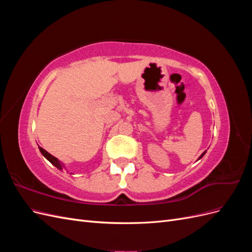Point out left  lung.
I'll return each instance as SVG.
<instances>
[{"instance_id":"left-lung-1","label":"left lung","mask_w":252,"mask_h":252,"mask_svg":"<svg viewBox=\"0 0 252 252\" xmlns=\"http://www.w3.org/2000/svg\"><path fill=\"white\" fill-rule=\"evenodd\" d=\"M205 154H206V151H205V152H203V154H202V156H201V157H200V158H202V157H203V156H204V155H205Z\"/></svg>"}]
</instances>
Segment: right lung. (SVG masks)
Segmentation results:
<instances>
[{
  "instance_id": "1",
  "label": "right lung",
  "mask_w": 252,
  "mask_h": 252,
  "mask_svg": "<svg viewBox=\"0 0 252 252\" xmlns=\"http://www.w3.org/2000/svg\"><path fill=\"white\" fill-rule=\"evenodd\" d=\"M40 148V151L42 152V155L46 158L48 161L52 164V165H55L58 169H60V170H62V164L60 163V161L59 159L57 158H55L53 156H51L50 154H48V152L45 150V149H43V148H41V147H39Z\"/></svg>"
}]
</instances>
